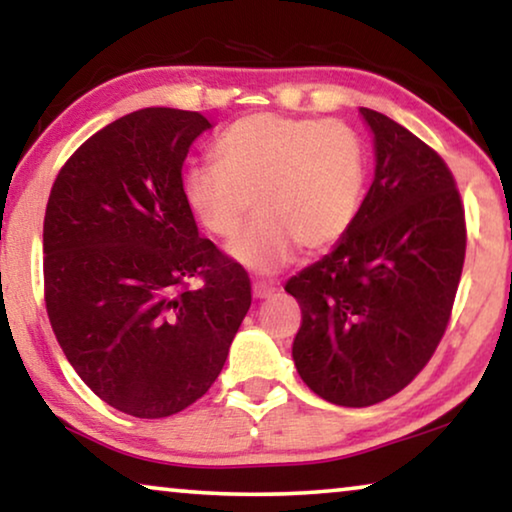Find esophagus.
I'll return each instance as SVG.
<instances>
[{"instance_id": "obj_1", "label": "esophagus", "mask_w": 512, "mask_h": 512, "mask_svg": "<svg viewBox=\"0 0 512 512\" xmlns=\"http://www.w3.org/2000/svg\"><path fill=\"white\" fill-rule=\"evenodd\" d=\"M251 291H254V298L263 300V298H270L272 293H275V286L268 282H254L251 284Z\"/></svg>"}]
</instances>
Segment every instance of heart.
I'll list each match as a JSON object with an SVG mask.
<instances>
[{
  "label": "heart",
  "mask_w": 512,
  "mask_h": 512,
  "mask_svg": "<svg viewBox=\"0 0 512 512\" xmlns=\"http://www.w3.org/2000/svg\"><path fill=\"white\" fill-rule=\"evenodd\" d=\"M214 158L188 167L184 195L219 240H233L256 205L261 216L230 256L258 275L282 270L300 244L307 251L338 244L361 209L366 149L340 121L247 116L219 137Z\"/></svg>",
  "instance_id": "1"
}]
</instances>
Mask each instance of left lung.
Wrapping results in <instances>:
<instances>
[{"label": "left lung", "instance_id": "left-lung-1", "mask_svg": "<svg viewBox=\"0 0 512 512\" xmlns=\"http://www.w3.org/2000/svg\"><path fill=\"white\" fill-rule=\"evenodd\" d=\"M375 177L347 235L286 282L303 324L298 375L345 408L387 401L415 380L450 321L466 256L452 172L422 139L361 107Z\"/></svg>", "mask_w": 512, "mask_h": 512}]
</instances>
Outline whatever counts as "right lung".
Returning a JSON list of instances; mask_svg holds the SVG:
<instances>
[{
    "label": "right lung",
    "mask_w": 512,
    "mask_h": 512,
    "mask_svg": "<svg viewBox=\"0 0 512 512\" xmlns=\"http://www.w3.org/2000/svg\"><path fill=\"white\" fill-rule=\"evenodd\" d=\"M209 128L198 111H132L74 151L46 205L55 338L90 391L132 417L205 396L251 305L247 272L200 237L184 195L181 167Z\"/></svg>",
    "instance_id": "obj_1"
}]
</instances>
